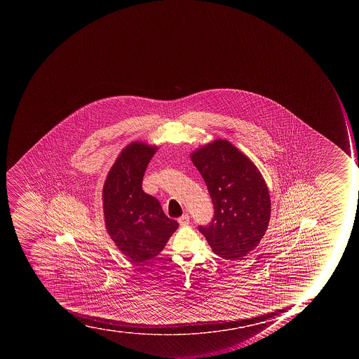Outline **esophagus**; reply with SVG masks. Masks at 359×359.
I'll return each instance as SVG.
<instances>
[{"label": "esophagus", "mask_w": 359, "mask_h": 359, "mask_svg": "<svg viewBox=\"0 0 359 359\" xmlns=\"http://www.w3.org/2000/svg\"><path fill=\"white\" fill-rule=\"evenodd\" d=\"M178 223L181 224L182 226H187L189 224V215H182L180 219H178Z\"/></svg>", "instance_id": "34e87169"}]
</instances>
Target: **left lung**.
<instances>
[{
  "label": "left lung",
  "mask_w": 359,
  "mask_h": 359,
  "mask_svg": "<svg viewBox=\"0 0 359 359\" xmlns=\"http://www.w3.org/2000/svg\"><path fill=\"white\" fill-rule=\"evenodd\" d=\"M209 189L215 217L198 230L215 254L241 259L258 246L271 219L265 180L231 142L217 139L191 154Z\"/></svg>",
  "instance_id": "left-lung-1"
}]
</instances>
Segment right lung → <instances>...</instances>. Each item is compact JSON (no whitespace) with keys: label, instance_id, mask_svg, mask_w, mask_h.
<instances>
[{"label":"right lung","instance_id":"right-lung-1","mask_svg":"<svg viewBox=\"0 0 359 359\" xmlns=\"http://www.w3.org/2000/svg\"><path fill=\"white\" fill-rule=\"evenodd\" d=\"M157 149L144 142L128 144L103 187L107 233L133 263L157 256L178 228V223L165 215L158 200L142 191V177Z\"/></svg>","mask_w":359,"mask_h":359}]
</instances>
